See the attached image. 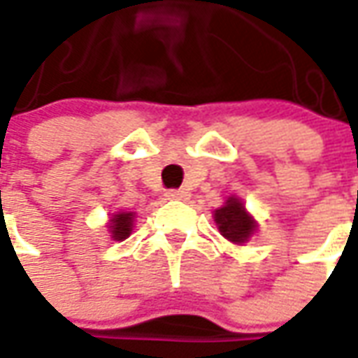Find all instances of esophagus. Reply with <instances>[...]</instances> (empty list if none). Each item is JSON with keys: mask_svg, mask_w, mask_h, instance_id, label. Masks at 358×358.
<instances>
[{"mask_svg": "<svg viewBox=\"0 0 358 358\" xmlns=\"http://www.w3.org/2000/svg\"><path fill=\"white\" fill-rule=\"evenodd\" d=\"M164 196H166V199H176V201H182V199H187L189 194H187L186 189H169Z\"/></svg>", "mask_w": 358, "mask_h": 358, "instance_id": "34e87169", "label": "esophagus"}]
</instances>
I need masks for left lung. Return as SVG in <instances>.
Instances as JSON below:
<instances>
[{"instance_id": "1", "label": "left lung", "mask_w": 358, "mask_h": 358, "mask_svg": "<svg viewBox=\"0 0 358 358\" xmlns=\"http://www.w3.org/2000/svg\"><path fill=\"white\" fill-rule=\"evenodd\" d=\"M213 219L217 222V229L227 240H231L234 244H242L256 232L257 222L254 217L246 211L244 203L238 197H229L227 203L215 209Z\"/></svg>"}]
</instances>
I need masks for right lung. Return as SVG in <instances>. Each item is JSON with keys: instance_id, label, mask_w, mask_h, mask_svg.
I'll return each mask as SVG.
<instances>
[{"instance_id": "1", "label": "right lung", "mask_w": 358, "mask_h": 358, "mask_svg": "<svg viewBox=\"0 0 358 358\" xmlns=\"http://www.w3.org/2000/svg\"><path fill=\"white\" fill-rule=\"evenodd\" d=\"M134 219H136V213H131V211L112 215L108 222L110 236L114 240H126L134 231Z\"/></svg>"}]
</instances>
